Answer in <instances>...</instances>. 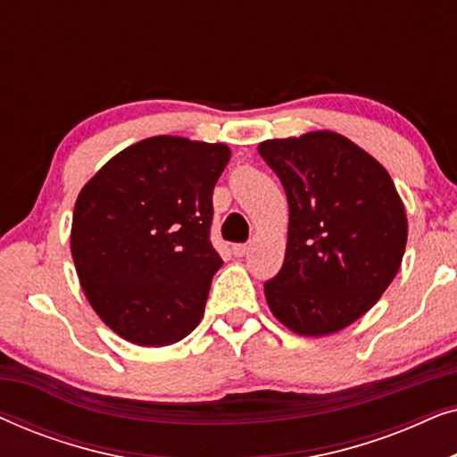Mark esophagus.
<instances>
[{"instance_id": "esophagus-1", "label": "esophagus", "mask_w": 457, "mask_h": 457, "mask_svg": "<svg viewBox=\"0 0 457 457\" xmlns=\"http://www.w3.org/2000/svg\"><path fill=\"white\" fill-rule=\"evenodd\" d=\"M249 243H239V245H235L233 247V253L237 255V258H243V255H247L249 253Z\"/></svg>"}]
</instances>
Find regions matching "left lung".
<instances>
[{
    "instance_id": "1",
    "label": "left lung",
    "mask_w": 457,
    "mask_h": 457,
    "mask_svg": "<svg viewBox=\"0 0 457 457\" xmlns=\"http://www.w3.org/2000/svg\"><path fill=\"white\" fill-rule=\"evenodd\" d=\"M289 202L283 268L264 283L272 314L322 337L364 316L402 266L408 220L389 172L343 135L260 143Z\"/></svg>"
}]
</instances>
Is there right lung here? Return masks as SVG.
<instances>
[{"mask_svg":"<svg viewBox=\"0 0 457 457\" xmlns=\"http://www.w3.org/2000/svg\"><path fill=\"white\" fill-rule=\"evenodd\" d=\"M222 143L152 137L114 155L79 193L71 249L97 316L135 345L185 339L208 302L220 255L212 193Z\"/></svg>","mask_w":457,"mask_h":457,"instance_id":"1","label":"right lung"}]
</instances>
